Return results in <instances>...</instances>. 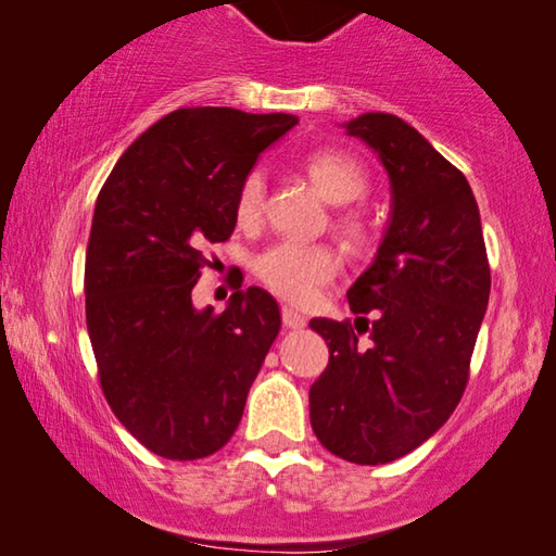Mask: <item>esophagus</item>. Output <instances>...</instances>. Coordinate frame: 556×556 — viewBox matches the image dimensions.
I'll return each mask as SVG.
<instances>
[{
  "mask_svg": "<svg viewBox=\"0 0 556 556\" xmlns=\"http://www.w3.org/2000/svg\"><path fill=\"white\" fill-rule=\"evenodd\" d=\"M280 316H283L286 329H303V326H306V316L299 314V311L288 308V306H283V311H280Z\"/></svg>",
  "mask_w": 556,
  "mask_h": 556,
  "instance_id": "1",
  "label": "esophagus"
}]
</instances>
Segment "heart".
<instances>
[{
    "mask_svg": "<svg viewBox=\"0 0 556 556\" xmlns=\"http://www.w3.org/2000/svg\"><path fill=\"white\" fill-rule=\"evenodd\" d=\"M311 185L329 204H349L367 194L369 179L364 166L344 151H314L303 162ZM265 177L263 172H250L238 192L240 225H255L263 215ZM339 227L346 238L362 240L364 225L356 217H341ZM339 255L329 245H303V242H278L257 255L255 276L280 299L293 303L314 301L318 291L337 276Z\"/></svg>",
    "mask_w": 556,
    "mask_h": 556,
    "instance_id": "b5f03b06",
    "label": "heart"
}]
</instances>
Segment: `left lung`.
I'll return each mask as SVG.
<instances>
[{
    "label": "left lung",
    "instance_id": "obj_1",
    "mask_svg": "<svg viewBox=\"0 0 556 556\" xmlns=\"http://www.w3.org/2000/svg\"><path fill=\"white\" fill-rule=\"evenodd\" d=\"M341 128L384 166L390 223L346 293L354 314H375L371 326L311 321L329 346L308 392L311 428L339 458L382 466L435 435L460 402L491 270L473 189L417 128L392 113Z\"/></svg>",
    "mask_w": 556,
    "mask_h": 556
}]
</instances>
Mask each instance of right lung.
<instances>
[{
	"label": "right lung",
	"mask_w": 556,
	"mask_h": 556,
	"mask_svg": "<svg viewBox=\"0 0 556 556\" xmlns=\"http://www.w3.org/2000/svg\"><path fill=\"white\" fill-rule=\"evenodd\" d=\"M299 124L291 113L179 109L124 151L96 200L86 253V321L105 400L151 453L197 460L238 430L280 329L263 288L223 314L197 308L207 245L238 223L257 156Z\"/></svg>",
	"instance_id": "obj_1"
}]
</instances>
